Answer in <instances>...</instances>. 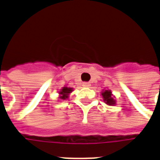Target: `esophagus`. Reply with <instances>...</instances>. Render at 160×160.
I'll use <instances>...</instances> for the list:
<instances>
[{"instance_id": "obj_1", "label": "esophagus", "mask_w": 160, "mask_h": 160, "mask_svg": "<svg viewBox=\"0 0 160 160\" xmlns=\"http://www.w3.org/2000/svg\"><path fill=\"white\" fill-rule=\"evenodd\" d=\"M82 86L84 88H90L91 87V84L89 82H83Z\"/></svg>"}]
</instances>
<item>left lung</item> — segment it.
Listing matches in <instances>:
<instances>
[{"label": "left lung", "mask_w": 160, "mask_h": 160, "mask_svg": "<svg viewBox=\"0 0 160 160\" xmlns=\"http://www.w3.org/2000/svg\"><path fill=\"white\" fill-rule=\"evenodd\" d=\"M101 95H102L104 101H105L106 105H114L116 104V101L113 99V95H112V92L110 90H105V91H103L101 92Z\"/></svg>", "instance_id": "1"}]
</instances>
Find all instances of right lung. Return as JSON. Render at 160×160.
Here are the masks:
<instances>
[{"instance_id": "right-lung-1", "label": "right lung", "mask_w": 160, "mask_h": 160, "mask_svg": "<svg viewBox=\"0 0 160 160\" xmlns=\"http://www.w3.org/2000/svg\"><path fill=\"white\" fill-rule=\"evenodd\" d=\"M72 92V88H67V87H64L60 90V92H59V99L61 100H66L68 97V95L70 94Z\"/></svg>"}]
</instances>
